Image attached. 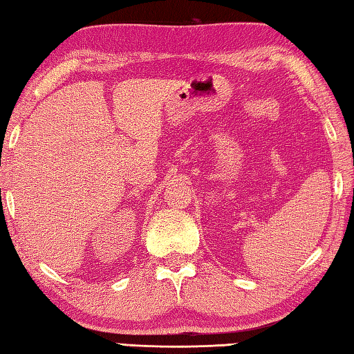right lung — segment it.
I'll list each match as a JSON object with an SVG mask.
<instances>
[{
	"mask_svg": "<svg viewBox=\"0 0 354 354\" xmlns=\"http://www.w3.org/2000/svg\"><path fill=\"white\" fill-rule=\"evenodd\" d=\"M0 192H1V190H0Z\"/></svg>",
	"mask_w": 354,
	"mask_h": 354,
	"instance_id": "add662e5",
	"label": "right lung"
}]
</instances>
